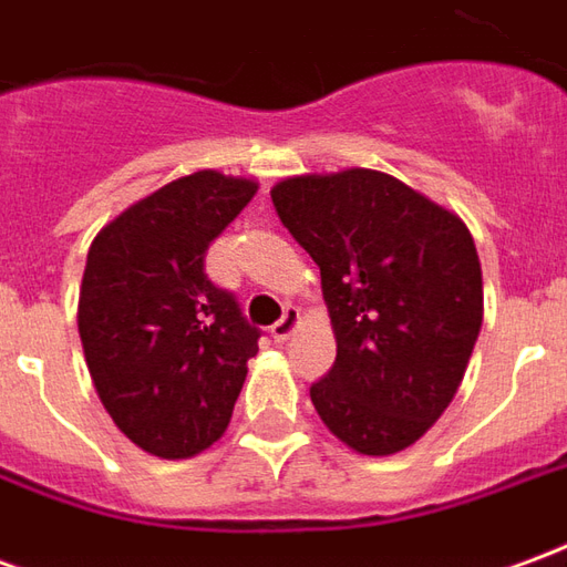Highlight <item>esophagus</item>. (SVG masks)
I'll return each instance as SVG.
<instances>
[{
	"label": "esophagus",
	"mask_w": 567,
	"mask_h": 567,
	"mask_svg": "<svg viewBox=\"0 0 567 567\" xmlns=\"http://www.w3.org/2000/svg\"><path fill=\"white\" fill-rule=\"evenodd\" d=\"M297 321H300V312H297L295 307L285 309L282 319L276 321V324H272V328H270L272 340H276V343H285V340H288V337H291V333L297 331Z\"/></svg>",
	"instance_id": "esophagus-1"
}]
</instances>
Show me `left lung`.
Wrapping results in <instances>:
<instances>
[{
  "mask_svg": "<svg viewBox=\"0 0 567 567\" xmlns=\"http://www.w3.org/2000/svg\"><path fill=\"white\" fill-rule=\"evenodd\" d=\"M272 206L321 270L337 361L309 398L361 455L413 446L458 392L483 324V270L455 212L377 169L282 178Z\"/></svg>",
  "mask_w": 567,
  "mask_h": 567,
  "instance_id": "left-lung-1",
  "label": "left lung"
}]
</instances>
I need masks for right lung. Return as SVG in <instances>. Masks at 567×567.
Instances as JSON below:
<instances>
[{
    "label": "right lung",
    "mask_w": 567,
    "mask_h": 567,
    "mask_svg": "<svg viewBox=\"0 0 567 567\" xmlns=\"http://www.w3.org/2000/svg\"><path fill=\"white\" fill-rule=\"evenodd\" d=\"M255 194L243 175H182L105 224L87 251L79 333L93 389L157 458H190L221 437L258 355L260 331L203 264Z\"/></svg>",
    "instance_id": "1"
}]
</instances>
